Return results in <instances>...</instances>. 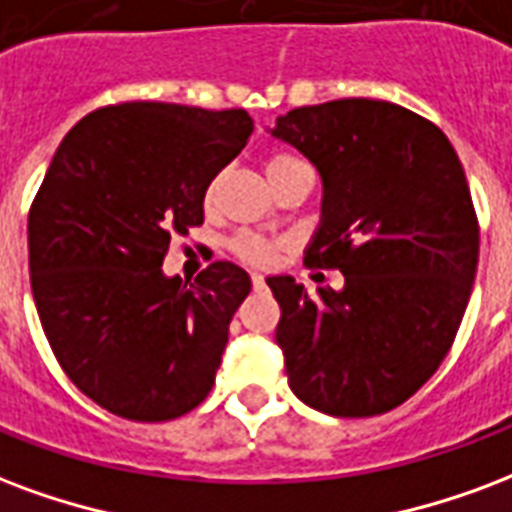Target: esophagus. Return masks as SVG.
I'll return each mask as SVG.
<instances>
[{"instance_id":"1","label":"esophagus","mask_w":512,"mask_h":512,"mask_svg":"<svg viewBox=\"0 0 512 512\" xmlns=\"http://www.w3.org/2000/svg\"><path fill=\"white\" fill-rule=\"evenodd\" d=\"M252 287H255V290H263V287H266V279L260 274H255L252 276Z\"/></svg>"}]
</instances>
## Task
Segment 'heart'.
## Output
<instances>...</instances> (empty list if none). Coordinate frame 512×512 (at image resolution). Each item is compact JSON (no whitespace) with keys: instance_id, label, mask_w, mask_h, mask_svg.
Wrapping results in <instances>:
<instances>
[{"instance_id":"b5f03b06","label":"heart","mask_w":512,"mask_h":512,"mask_svg":"<svg viewBox=\"0 0 512 512\" xmlns=\"http://www.w3.org/2000/svg\"><path fill=\"white\" fill-rule=\"evenodd\" d=\"M298 157H293V154H274L271 160H268L266 165V173H276V170H285L290 168V165H298ZM214 192H217V181L208 187L206 192V200L211 203V198H214ZM230 252L241 260V263H246V266H257V268H266L274 263L276 257V244H271V241H266V238L255 236V233H238L233 241H230Z\"/></svg>"}]
</instances>
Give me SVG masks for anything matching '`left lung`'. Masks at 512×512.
<instances>
[{
	"label": "left lung",
	"mask_w": 512,
	"mask_h": 512,
	"mask_svg": "<svg viewBox=\"0 0 512 512\" xmlns=\"http://www.w3.org/2000/svg\"><path fill=\"white\" fill-rule=\"evenodd\" d=\"M271 135L323 179L306 266L344 274L314 295L266 279L287 382L333 418L382 415L437 372L469 304L480 230L464 168L437 124L382 100L295 108Z\"/></svg>",
	"instance_id": "left-lung-1"
}]
</instances>
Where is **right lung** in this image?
I'll use <instances>...</instances> for the list:
<instances>
[{
  "label": "right lung",
  "mask_w": 512,
  "mask_h": 512,
  "mask_svg": "<svg viewBox=\"0 0 512 512\" xmlns=\"http://www.w3.org/2000/svg\"><path fill=\"white\" fill-rule=\"evenodd\" d=\"M255 130L249 113L119 102L83 116L29 211V274L64 374L102 410L160 423L206 399L252 282L227 260L162 274L170 236Z\"/></svg>",
  "instance_id": "add662e5"
}]
</instances>
